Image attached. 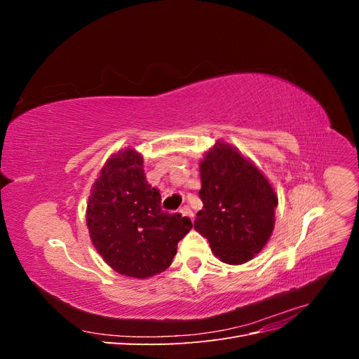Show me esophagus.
<instances>
[{
    "label": "esophagus",
    "instance_id": "1",
    "mask_svg": "<svg viewBox=\"0 0 359 359\" xmlns=\"http://www.w3.org/2000/svg\"><path fill=\"white\" fill-rule=\"evenodd\" d=\"M180 212H181V215L189 217V219L193 220V212H191V210L189 208V206H182V208L180 210Z\"/></svg>",
    "mask_w": 359,
    "mask_h": 359
}]
</instances>
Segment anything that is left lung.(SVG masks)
<instances>
[{
	"instance_id": "1",
	"label": "left lung",
	"mask_w": 359,
	"mask_h": 359,
	"mask_svg": "<svg viewBox=\"0 0 359 359\" xmlns=\"http://www.w3.org/2000/svg\"><path fill=\"white\" fill-rule=\"evenodd\" d=\"M199 169L203 206L194 229L222 262H248L274 231L278 199L273 186L262 170L223 140L206 151Z\"/></svg>"
}]
</instances>
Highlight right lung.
Returning <instances> with one entry per match:
<instances>
[{
    "instance_id": "add662e5",
    "label": "right lung",
    "mask_w": 359,
    "mask_h": 359,
    "mask_svg": "<svg viewBox=\"0 0 359 359\" xmlns=\"http://www.w3.org/2000/svg\"><path fill=\"white\" fill-rule=\"evenodd\" d=\"M160 203V191L147 182L142 154L127 148L107 158L86 202V226L97 253L115 273L149 278L172 264L191 222L163 211Z\"/></svg>"
}]
</instances>
